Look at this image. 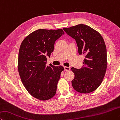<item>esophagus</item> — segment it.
Here are the masks:
<instances>
[{
	"instance_id": "1",
	"label": "esophagus",
	"mask_w": 120,
	"mask_h": 120,
	"mask_svg": "<svg viewBox=\"0 0 120 120\" xmlns=\"http://www.w3.org/2000/svg\"><path fill=\"white\" fill-rule=\"evenodd\" d=\"M64 71H69L70 70V68L69 67H64Z\"/></svg>"
}]
</instances>
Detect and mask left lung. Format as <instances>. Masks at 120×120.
I'll return each instance as SVG.
<instances>
[{"label":"left lung","instance_id":"8db88e82","mask_svg":"<svg viewBox=\"0 0 120 120\" xmlns=\"http://www.w3.org/2000/svg\"><path fill=\"white\" fill-rule=\"evenodd\" d=\"M63 29L75 39L78 53L86 58L81 68L71 69L75 74L71 81L73 89L82 93L94 91L103 81L107 67L106 48L103 38L96 30L83 24Z\"/></svg>","mask_w":120,"mask_h":120}]
</instances>
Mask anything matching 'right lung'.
Here are the masks:
<instances>
[{"label": "right lung", "instance_id": "obj_1", "mask_svg": "<svg viewBox=\"0 0 120 120\" xmlns=\"http://www.w3.org/2000/svg\"><path fill=\"white\" fill-rule=\"evenodd\" d=\"M64 33L61 29H38L24 39L18 55V71L23 86L32 97L42 101L56 91L61 66H47V56L53 51L55 41Z\"/></svg>", "mask_w": 120, "mask_h": 120}]
</instances>
